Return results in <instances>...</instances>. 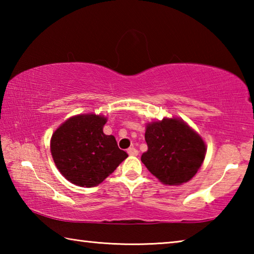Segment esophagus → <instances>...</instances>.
Segmentation results:
<instances>
[{
  "label": "esophagus",
  "mask_w": 254,
  "mask_h": 254,
  "mask_svg": "<svg viewBox=\"0 0 254 254\" xmlns=\"http://www.w3.org/2000/svg\"><path fill=\"white\" fill-rule=\"evenodd\" d=\"M127 153L130 154V156H137V153H139V151L135 148H128L127 149Z\"/></svg>",
  "instance_id": "34e87169"
}]
</instances>
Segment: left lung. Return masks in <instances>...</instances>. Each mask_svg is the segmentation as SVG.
<instances>
[{
    "instance_id": "1",
    "label": "left lung",
    "mask_w": 254,
    "mask_h": 254,
    "mask_svg": "<svg viewBox=\"0 0 254 254\" xmlns=\"http://www.w3.org/2000/svg\"><path fill=\"white\" fill-rule=\"evenodd\" d=\"M144 137L148 151L142 154L141 161L163 184L188 182L204 161L203 139L183 120L163 119L150 123Z\"/></svg>"
}]
</instances>
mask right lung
I'll use <instances>...</instances> for the list:
<instances>
[{
    "label": "right lung",
    "instance_id": "1",
    "mask_svg": "<svg viewBox=\"0 0 254 254\" xmlns=\"http://www.w3.org/2000/svg\"><path fill=\"white\" fill-rule=\"evenodd\" d=\"M105 123L101 115H77L63 123L51 137L56 166L77 186H97L127 157L113 135L104 134Z\"/></svg>",
    "mask_w": 254,
    "mask_h": 254
}]
</instances>
